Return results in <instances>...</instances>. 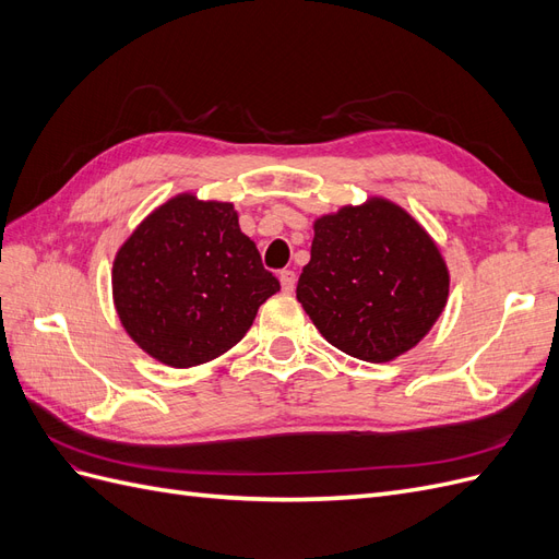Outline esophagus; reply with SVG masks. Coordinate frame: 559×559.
<instances>
[{"mask_svg":"<svg viewBox=\"0 0 559 559\" xmlns=\"http://www.w3.org/2000/svg\"><path fill=\"white\" fill-rule=\"evenodd\" d=\"M280 284H282V292L284 294H292L294 286H296V273H294V270H282V273H280Z\"/></svg>","mask_w":559,"mask_h":559,"instance_id":"34e87169","label":"esophagus"}]
</instances>
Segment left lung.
<instances>
[{
    "label": "left lung",
    "instance_id": "1",
    "mask_svg": "<svg viewBox=\"0 0 559 559\" xmlns=\"http://www.w3.org/2000/svg\"><path fill=\"white\" fill-rule=\"evenodd\" d=\"M448 289V267L427 230L376 198L317 218L296 298L333 347L382 364L429 333Z\"/></svg>",
    "mask_w": 559,
    "mask_h": 559
}]
</instances>
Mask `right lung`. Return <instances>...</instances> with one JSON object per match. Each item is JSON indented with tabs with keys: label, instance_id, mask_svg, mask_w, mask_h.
<instances>
[{
	"label": "right lung",
	"instance_id": "obj_1",
	"mask_svg": "<svg viewBox=\"0 0 559 559\" xmlns=\"http://www.w3.org/2000/svg\"><path fill=\"white\" fill-rule=\"evenodd\" d=\"M114 302L151 357L189 368L238 345L280 292L230 202L177 195L146 216L114 261Z\"/></svg>",
	"mask_w": 559,
	"mask_h": 559
}]
</instances>
